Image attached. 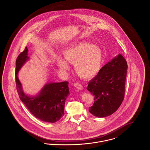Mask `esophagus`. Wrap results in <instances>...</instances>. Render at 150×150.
<instances>
[{
	"instance_id": "34e87169",
	"label": "esophagus",
	"mask_w": 150,
	"mask_h": 150,
	"mask_svg": "<svg viewBox=\"0 0 150 150\" xmlns=\"http://www.w3.org/2000/svg\"><path fill=\"white\" fill-rule=\"evenodd\" d=\"M74 86L78 89V90H82L83 89V86H81L80 83H76L74 84Z\"/></svg>"
}]
</instances>
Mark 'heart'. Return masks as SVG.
I'll list each match as a JSON object with an SVG mask.
<instances>
[{
	"label": "heart",
	"instance_id": "b5f03b06",
	"mask_svg": "<svg viewBox=\"0 0 150 150\" xmlns=\"http://www.w3.org/2000/svg\"><path fill=\"white\" fill-rule=\"evenodd\" d=\"M64 59L56 58L58 67L64 71L70 70L67 62L74 64L76 73L81 78L89 79L99 71L102 62V52L99 47L89 43L76 44L64 52Z\"/></svg>",
	"mask_w": 150,
	"mask_h": 150
}]
</instances>
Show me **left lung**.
Segmentation results:
<instances>
[{
    "label": "left lung",
    "instance_id": "1",
    "mask_svg": "<svg viewBox=\"0 0 150 150\" xmlns=\"http://www.w3.org/2000/svg\"><path fill=\"white\" fill-rule=\"evenodd\" d=\"M127 69L126 60L119 54L89 82L86 89L95 98V102L89 110L92 115L106 117L121 106L124 98Z\"/></svg>",
    "mask_w": 150,
    "mask_h": 150
}]
</instances>
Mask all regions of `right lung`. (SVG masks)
<instances>
[{
	"label": "right lung",
	"instance_id": "obj_1",
	"mask_svg": "<svg viewBox=\"0 0 150 150\" xmlns=\"http://www.w3.org/2000/svg\"><path fill=\"white\" fill-rule=\"evenodd\" d=\"M28 52V50L26 47L16 62V81L19 97L36 118L47 122H56L64 115V104L70 93L69 83H47L36 95L26 94L18 74L22 67L29 59Z\"/></svg>",
	"mask_w": 150,
	"mask_h": 150
}]
</instances>
